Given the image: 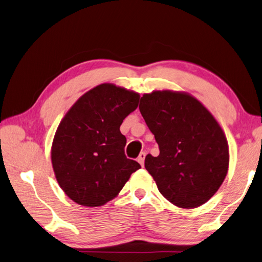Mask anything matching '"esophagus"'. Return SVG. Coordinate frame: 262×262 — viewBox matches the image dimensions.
Here are the masks:
<instances>
[{
  "instance_id": "34e87169",
  "label": "esophagus",
  "mask_w": 262,
  "mask_h": 262,
  "mask_svg": "<svg viewBox=\"0 0 262 262\" xmlns=\"http://www.w3.org/2000/svg\"><path fill=\"white\" fill-rule=\"evenodd\" d=\"M145 156H146V153L145 152H141L140 153V156H138V158H137V161L141 163V166L143 167L144 166V160H145Z\"/></svg>"
}]
</instances>
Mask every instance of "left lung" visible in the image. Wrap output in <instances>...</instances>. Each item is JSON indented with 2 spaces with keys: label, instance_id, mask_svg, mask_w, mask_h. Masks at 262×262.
<instances>
[{
  "label": "left lung",
  "instance_id": "obj_1",
  "mask_svg": "<svg viewBox=\"0 0 262 262\" xmlns=\"http://www.w3.org/2000/svg\"><path fill=\"white\" fill-rule=\"evenodd\" d=\"M140 111L160 150L144 162L159 192L177 207L202 206L227 175L228 143L222 127L201 102L181 92L144 94Z\"/></svg>",
  "mask_w": 262,
  "mask_h": 262
}]
</instances>
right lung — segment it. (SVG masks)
Listing matches in <instances>:
<instances>
[{"instance_id":"right-lung-1","label":"right lung","mask_w":262,"mask_h":262,"mask_svg":"<svg viewBox=\"0 0 262 262\" xmlns=\"http://www.w3.org/2000/svg\"><path fill=\"white\" fill-rule=\"evenodd\" d=\"M140 94L114 84H101L80 96L61 120L52 143L55 178L73 201L103 206L115 199L140 163L125 156V118Z\"/></svg>"}]
</instances>
